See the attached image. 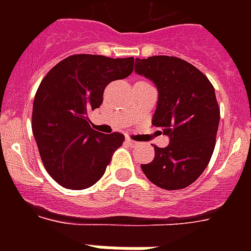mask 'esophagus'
I'll return each mask as SVG.
<instances>
[{"label": "esophagus", "instance_id": "obj_1", "mask_svg": "<svg viewBox=\"0 0 251 251\" xmlns=\"http://www.w3.org/2000/svg\"><path fill=\"white\" fill-rule=\"evenodd\" d=\"M126 142H127V145L130 146V147H135V146H138L139 143L135 141H133V139H130V138H126Z\"/></svg>", "mask_w": 251, "mask_h": 251}]
</instances>
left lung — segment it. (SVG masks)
<instances>
[{"instance_id":"1","label":"left lung","mask_w":251,"mask_h":251,"mask_svg":"<svg viewBox=\"0 0 251 251\" xmlns=\"http://www.w3.org/2000/svg\"><path fill=\"white\" fill-rule=\"evenodd\" d=\"M134 70L157 87L152 125L171 139L164 149L153 146L155 157L142 164V171L165 190L187 187L206 169L216 143L220 108L214 86L201 70L178 57L137 58Z\"/></svg>"}]
</instances>
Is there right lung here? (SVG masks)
<instances>
[{
    "mask_svg": "<svg viewBox=\"0 0 251 251\" xmlns=\"http://www.w3.org/2000/svg\"><path fill=\"white\" fill-rule=\"evenodd\" d=\"M133 68V57L73 54L41 80L33 100L32 133L45 169L64 187L95 185L125 141L121 133L92 129L88 112L101 105L112 80L129 76Z\"/></svg>",
    "mask_w": 251,
    "mask_h": 251,
    "instance_id": "right-lung-1",
    "label": "right lung"
}]
</instances>
